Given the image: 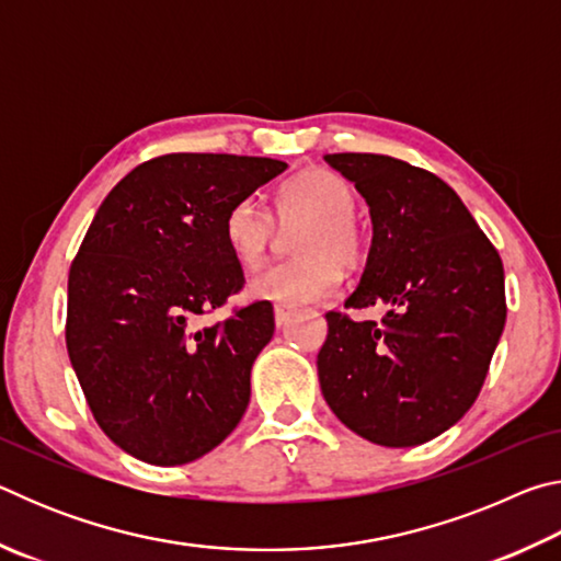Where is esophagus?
Returning <instances> with one entry per match:
<instances>
[{"instance_id": "34e87169", "label": "esophagus", "mask_w": 561, "mask_h": 561, "mask_svg": "<svg viewBox=\"0 0 561 561\" xmlns=\"http://www.w3.org/2000/svg\"><path fill=\"white\" fill-rule=\"evenodd\" d=\"M291 314H294V311L287 309V307H274V324L284 327L291 319Z\"/></svg>"}]
</instances>
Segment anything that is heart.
I'll return each instance as SVG.
<instances>
[{
	"label": "heart",
	"mask_w": 561,
	"mask_h": 561,
	"mask_svg": "<svg viewBox=\"0 0 561 561\" xmlns=\"http://www.w3.org/2000/svg\"><path fill=\"white\" fill-rule=\"evenodd\" d=\"M356 193L329 168H307L274 193V220L304 222L294 237L297 260L272 264L247 282V294L274 307L297 309L331 297L341 270L364 262L366 237L356 222ZM225 242L244 270L260 267L274 240V222L257 197H242L225 215Z\"/></svg>",
	"instance_id": "b5f03b06"
}]
</instances>
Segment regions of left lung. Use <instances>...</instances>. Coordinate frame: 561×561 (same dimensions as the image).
<instances>
[{"label": "left lung", "instance_id": "obj_1", "mask_svg": "<svg viewBox=\"0 0 561 561\" xmlns=\"http://www.w3.org/2000/svg\"><path fill=\"white\" fill-rule=\"evenodd\" d=\"M371 210L374 240L348 309L329 311L317 356L331 411L360 438L413 448L478 398L507 319L505 270L458 193L431 170L376 153H331Z\"/></svg>", "mask_w": 561, "mask_h": 561}]
</instances>
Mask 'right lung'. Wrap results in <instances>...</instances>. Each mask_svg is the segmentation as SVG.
Masks as SVG:
<instances>
[{"label":"right lung","instance_id":"right-lung-1","mask_svg":"<svg viewBox=\"0 0 561 561\" xmlns=\"http://www.w3.org/2000/svg\"><path fill=\"white\" fill-rule=\"evenodd\" d=\"M284 170L272 158L168 153L133 168L93 217L69 270L66 348L101 431L133 458L193 462L244 415L272 304L201 319L244 287L227 210Z\"/></svg>","mask_w":561,"mask_h":561}]
</instances>
